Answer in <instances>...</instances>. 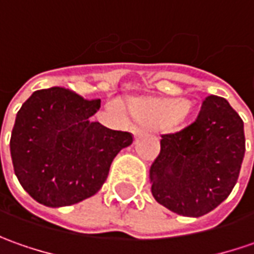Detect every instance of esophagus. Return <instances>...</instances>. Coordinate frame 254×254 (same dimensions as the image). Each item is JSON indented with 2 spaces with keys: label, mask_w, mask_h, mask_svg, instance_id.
<instances>
[{
  "label": "esophagus",
  "mask_w": 254,
  "mask_h": 254,
  "mask_svg": "<svg viewBox=\"0 0 254 254\" xmlns=\"http://www.w3.org/2000/svg\"><path fill=\"white\" fill-rule=\"evenodd\" d=\"M132 134H134V137L137 138V137H140L142 134V130H140V128H132Z\"/></svg>",
  "instance_id": "esophagus-1"
}]
</instances>
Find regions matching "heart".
<instances>
[{"instance_id":"obj_1","label":"heart","mask_w":254,"mask_h":254,"mask_svg":"<svg viewBox=\"0 0 254 254\" xmlns=\"http://www.w3.org/2000/svg\"><path fill=\"white\" fill-rule=\"evenodd\" d=\"M134 117L145 126H178L190 116L188 102L178 99H140L131 106Z\"/></svg>"}]
</instances>
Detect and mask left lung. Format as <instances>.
<instances>
[{
	"label": "left lung",
	"instance_id": "obj_1",
	"mask_svg": "<svg viewBox=\"0 0 254 254\" xmlns=\"http://www.w3.org/2000/svg\"><path fill=\"white\" fill-rule=\"evenodd\" d=\"M150 168L152 196L182 216L199 218L226 199L245 157L243 120L226 99L208 96L196 120L161 135Z\"/></svg>",
	"mask_w": 254,
	"mask_h": 254
}]
</instances>
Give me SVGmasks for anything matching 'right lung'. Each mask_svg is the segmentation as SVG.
Returning a JSON list of instances; mask_svg holds the SVG:
<instances>
[{"label": "right lung", "instance_id": "add662e5", "mask_svg": "<svg viewBox=\"0 0 254 254\" xmlns=\"http://www.w3.org/2000/svg\"><path fill=\"white\" fill-rule=\"evenodd\" d=\"M100 100L64 87L36 90L16 113L9 150L16 178L36 202L69 206L93 196L114 157L131 145L127 131L92 122Z\"/></svg>", "mask_w": 254, "mask_h": 254}]
</instances>
